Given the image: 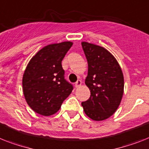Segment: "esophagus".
Instances as JSON below:
<instances>
[{"mask_svg": "<svg viewBox=\"0 0 149 149\" xmlns=\"http://www.w3.org/2000/svg\"><path fill=\"white\" fill-rule=\"evenodd\" d=\"M81 84L82 81L81 80H77V81L75 82V84H74V86H75V88H78V87H80V86L81 85Z\"/></svg>", "mask_w": 149, "mask_h": 149, "instance_id": "obj_1", "label": "esophagus"}]
</instances>
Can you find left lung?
<instances>
[{"instance_id":"left-lung-1","label":"left lung","mask_w":149,"mask_h":149,"mask_svg":"<svg viewBox=\"0 0 149 149\" xmlns=\"http://www.w3.org/2000/svg\"><path fill=\"white\" fill-rule=\"evenodd\" d=\"M88 64L85 84L91 97L81 103L84 113L96 121L110 117L117 110L123 94L124 79L114 56L104 48L81 42Z\"/></svg>"}]
</instances>
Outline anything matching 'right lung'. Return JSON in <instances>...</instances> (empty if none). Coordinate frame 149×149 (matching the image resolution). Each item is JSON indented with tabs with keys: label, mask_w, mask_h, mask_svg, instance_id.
<instances>
[{
	"label": "right lung",
	"mask_w": 149,
	"mask_h": 149,
	"mask_svg": "<svg viewBox=\"0 0 149 149\" xmlns=\"http://www.w3.org/2000/svg\"><path fill=\"white\" fill-rule=\"evenodd\" d=\"M72 42L51 44L39 50L29 61L23 77V90L28 105L42 115L55 114L70 95L73 85L65 79L61 61Z\"/></svg>",
	"instance_id": "1"
}]
</instances>
